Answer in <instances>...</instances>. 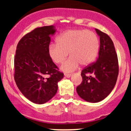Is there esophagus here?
I'll return each instance as SVG.
<instances>
[{"label": "esophagus", "mask_w": 131, "mask_h": 131, "mask_svg": "<svg viewBox=\"0 0 131 131\" xmlns=\"http://www.w3.org/2000/svg\"><path fill=\"white\" fill-rule=\"evenodd\" d=\"M64 76L68 78H70L72 76V74H64Z\"/></svg>", "instance_id": "esophagus-1"}]
</instances>
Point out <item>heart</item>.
I'll use <instances>...</instances> for the list:
<instances>
[{"instance_id":"heart-1","label":"heart","mask_w":131,"mask_h":131,"mask_svg":"<svg viewBox=\"0 0 131 131\" xmlns=\"http://www.w3.org/2000/svg\"><path fill=\"white\" fill-rule=\"evenodd\" d=\"M55 44L49 46L48 53L50 59L61 64V70L70 73L78 68L79 64L88 66L95 60L98 55L100 41L97 34L91 31L84 29L68 30L61 33L55 40Z\"/></svg>"}]
</instances>
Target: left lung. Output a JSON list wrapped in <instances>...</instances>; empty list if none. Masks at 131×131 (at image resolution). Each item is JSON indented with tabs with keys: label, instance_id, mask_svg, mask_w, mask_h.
<instances>
[{
	"label": "left lung",
	"instance_id": "obj_1",
	"mask_svg": "<svg viewBox=\"0 0 131 131\" xmlns=\"http://www.w3.org/2000/svg\"><path fill=\"white\" fill-rule=\"evenodd\" d=\"M95 31L100 36L99 57L96 62L82 70V81L76 88L79 97L91 103L102 101L110 94L119 72L118 57L112 40L99 29Z\"/></svg>",
	"mask_w": 131,
	"mask_h": 131
}]
</instances>
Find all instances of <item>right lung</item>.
<instances>
[{"mask_svg": "<svg viewBox=\"0 0 131 131\" xmlns=\"http://www.w3.org/2000/svg\"><path fill=\"white\" fill-rule=\"evenodd\" d=\"M53 25L37 28L21 39L14 58V78L21 92L33 103L43 104L56 94L63 73L48 53Z\"/></svg>", "mask_w": 131, "mask_h": 131, "instance_id": "1", "label": "right lung"}]
</instances>
